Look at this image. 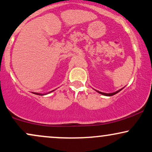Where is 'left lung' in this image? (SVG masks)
Listing matches in <instances>:
<instances>
[{
    "label": "left lung",
    "mask_w": 152,
    "mask_h": 152,
    "mask_svg": "<svg viewBox=\"0 0 152 152\" xmlns=\"http://www.w3.org/2000/svg\"><path fill=\"white\" fill-rule=\"evenodd\" d=\"M121 90H122V88H121V89H119V90H118V91H116V92H114V93H110V94H106V93H103V92L99 91H96L98 92V93L101 94H102V95H104V96H111L115 95V94H116L118 93V92H119L120 91H121Z\"/></svg>",
    "instance_id": "obj_1"
}]
</instances>
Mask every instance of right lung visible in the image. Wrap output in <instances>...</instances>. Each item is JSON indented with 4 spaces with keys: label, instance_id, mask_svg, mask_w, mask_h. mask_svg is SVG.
<instances>
[{
    "label": "right lung",
    "instance_id": "right-lung-1",
    "mask_svg": "<svg viewBox=\"0 0 152 152\" xmlns=\"http://www.w3.org/2000/svg\"><path fill=\"white\" fill-rule=\"evenodd\" d=\"M54 90H53V91H50L49 93H50V92H53ZM34 94H37V95H40V96H43V95H46V94H39V93H34Z\"/></svg>",
    "mask_w": 152,
    "mask_h": 152
}]
</instances>
